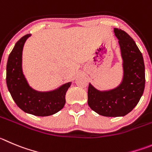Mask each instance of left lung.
<instances>
[{
  "label": "left lung",
  "mask_w": 152,
  "mask_h": 152,
  "mask_svg": "<svg viewBox=\"0 0 152 152\" xmlns=\"http://www.w3.org/2000/svg\"><path fill=\"white\" fill-rule=\"evenodd\" d=\"M123 59L124 76L117 88L100 91L89 84L88 104L92 110L107 117L124 116L140 101L145 88V76L143 57L135 41L125 31L114 28Z\"/></svg>",
  "instance_id": "left-lung-1"
}]
</instances>
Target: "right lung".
I'll return each mask as SVG.
<instances>
[{"label":"right lung","instance_id":"right-lung-1","mask_svg":"<svg viewBox=\"0 0 152 152\" xmlns=\"http://www.w3.org/2000/svg\"><path fill=\"white\" fill-rule=\"evenodd\" d=\"M30 36L22 37L10 54L7 64V86L15 103L25 113L37 116L52 115L64 106L66 92L71 83L47 92L37 91L30 87L22 67L24 44Z\"/></svg>","mask_w":152,"mask_h":152}]
</instances>
